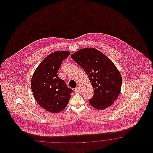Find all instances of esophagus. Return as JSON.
I'll use <instances>...</instances> for the list:
<instances>
[{"mask_svg":"<svg viewBox=\"0 0 153 153\" xmlns=\"http://www.w3.org/2000/svg\"><path fill=\"white\" fill-rule=\"evenodd\" d=\"M80 87H78V88H75V91H76V92H79L80 91Z\"/></svg>","mask_w":153,"mask_h":153,"instance_id":"34e87169","label":"esophagus"}]
</instances>
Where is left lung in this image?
Wrapping results in <instances>:
<instances>
[{"label":"left lung","instance_id":"1","mask_svg":"<svg viewBox=\"0 0 153 153\" xmlns=\"http://www.w3.org/2000/svg\"><path fill=\"white\" fill-rule=\"evenodd\" d=\"M71 57L84 70L94 88L90 104L99 110L113 104L120 93L122 84L120 73L113 62L94 48L80 50Z\"/></svg>","mask_w":153,"mask_h":153}]
</instances>
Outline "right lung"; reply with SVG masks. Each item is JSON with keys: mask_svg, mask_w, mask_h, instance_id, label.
Segmentation results:
<instances>
[{"mask_svg": "<svg viewBox=\"0 0 153 153\" xmlns=\"http://www.w3.org/2000/svg\"><path fill=\"white\" fill-rule=\"evenodd\" d=\"M70 53L64 51L52 52L40 63L32 78L31 88L36 101L51 113H57L63 111L73 92L57 74L62 61Z\"/></svg>", "mask_w": 153, "mask_h": 153, "instance_id": "1", "label": "right lung"}]
</instances>
